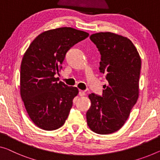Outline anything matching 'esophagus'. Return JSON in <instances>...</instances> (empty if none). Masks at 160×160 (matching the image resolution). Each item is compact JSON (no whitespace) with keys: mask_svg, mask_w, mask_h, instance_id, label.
<instances>
[{"mask_svg":"<svg viewBox=\"0 0 160 160\" xmlns=\"http://www.w3.org/2000/svg\"><path fill=\"white\" fill-rule=\"evenodd\" d=\"M79 95L80 96H84V95H85V92L83 91V90H80Z\"/></svg>","mask_w":160,"mask_h":160,"instance_id":"obj_1","label":"esophagus"}]
</instances>
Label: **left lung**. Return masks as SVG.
<instances>
[{
  "instance_id": "left-lung-1",
  "label": "left lung",
  "mask_w": 160,
  "mask_h": 160,
  "mask_svg": "<svg viewBox=\"0 0 160 160\" xmlns=\"http://www.w3.org/2000/svg\"><path fill=\"white\" fill-rule=\"evenodd\" d=\"M101 55L100 72L106 75L103 96L88 95L91 106L86 113L92 132L109 134L120 129L139 98L142 61L137 48L128 38L111 32L90 37Z\"/></svg>"
}]
</instances>
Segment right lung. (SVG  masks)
<instances>
[{
	"label": "right lung",
	"mask_w": 160,
	"mask_h": 160,
	"mask_svg": "<svg viewBox=\"0 0 160 160\" xmlns=\"http://www.w3.org/2000/svg\"><path fill=\"white\" fill-rule=\"evenodd\" d=\"M89 36L71 27L46 31L35 38L21 65V97L31 120L42 129L55 130L68 118L76 87L58 82L65 54L71 47Z\"/></svg>",
	"instance_id": "add662e5"
}]
</instances>
